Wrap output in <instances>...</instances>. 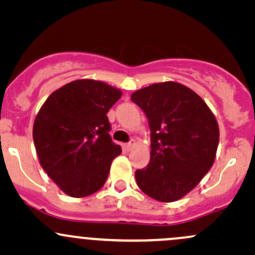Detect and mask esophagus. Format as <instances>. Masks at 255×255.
I'll use <instances>...</instances> for the list:
<instances>
[{"label":"esophagus","instance_id":"34e87169","mask_svg":"<svg viewBox=\"0 0 255 255\" xmlns=\"http://www.w3.org/2000/svg\"><path fill=\"white\" fill-rule=\"evenodd\" d=\"M134 146H135V141H134V140H131V141L128 142V144H125V150L126 151H130L131 148L134 147Z\"/></svg>","mask_w":255,"mask_h":255}]
</instances>
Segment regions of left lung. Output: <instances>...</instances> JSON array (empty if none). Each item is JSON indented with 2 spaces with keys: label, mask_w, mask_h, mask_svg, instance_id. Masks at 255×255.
<instances>
[{
  "label": "left lung",
  "mask_w": 255,
  "mask_h": 255,
  "mask_svg": "<svg viewBox=\"0 0 255 255\" xmlns=\"http://www.w3.org/2000/svg\"><path fill=\"white\" fill-rule=\"evenodd\" d=\"M151 130L150 163L135 171L139 188L148 197L171 203L189 193L215 162L219 142L217 120L194 91L175 81L135 91Z\"/></svg>",
  "instance_id": "8db88e82"
}]
</instances>
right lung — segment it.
Masks as SVG:
<instances>
[{
	"mask_svg": "<svg viewBox=\"0 0 255 255\" xmlns=\"http://www.w3.org/2000/svg\"><path fill=\"white\" fill-rule=\"evenodd\" d=\"M121 96L103 81L80 79L52 92L38 111V159L64 194L84 198L104 186L111 162L121 153L111 140L107 114Z\"/></svg>",
	"mask_w": 255,
	"mask_h": 255,
	"instance_id": "obj_1",
	"label": "right lung"
}]
</instances>
